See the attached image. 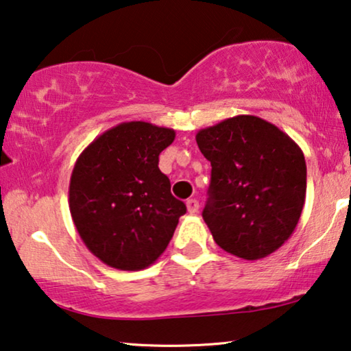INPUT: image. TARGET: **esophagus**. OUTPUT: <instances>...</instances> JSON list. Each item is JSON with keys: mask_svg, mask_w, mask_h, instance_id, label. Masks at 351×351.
Masks as SVG:
<instances>
[{"mask_svg": "<svg viewBox=\"0 0 351 351\" xmlns=\"http://www.w3.org/2000/svg\"><path fill=\"white\" fill-rule=\"evenodd\" d=\"M186 206H187V211H189L191 214L198 211V202L195 200V198H189V200L186 202Z\"/></svg>", "mask_w": 351, "mask_h": 351, "instance_id": "esophagus-1", "label": "esophagus"}]
</instances>
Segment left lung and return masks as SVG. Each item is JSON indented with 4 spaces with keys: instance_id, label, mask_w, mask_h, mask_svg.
<instances>
[{
    "instance_id": "left-lung-1",
    "label": "left lung",
    "mask_w": 351,
    "mask_h": 351,
    "mask_svg": "<svg viewBox=\"0 0 351 351\" xmlns=\"http://www.w3.org/2000/svg\"><path fill=\"white\" fill-rule=\"evenodd\" d=\"M195 140L213 167L203 219L214 241L244 260L276 252L304 208L307 170L300 146L252 114L200 129Z\"/></svg>"
}]
</instances>
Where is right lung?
<instances>
[{"label":"right lung","instance_id":"1","mask_svg":"<svg viewBox=\"0 0 351 351\" xmlns=\"http://www.w3.org/2000/svg\"><path fill=\"white\" fill-rule=\"evenodd\" d=\"M173 140V129L129 121L106 130L78 156L69 182L72 221L88 250L112 268L153 265L186 213L158 167Z\"/></svg>","mask_w":351,"mask_h":351}]
</instances>
